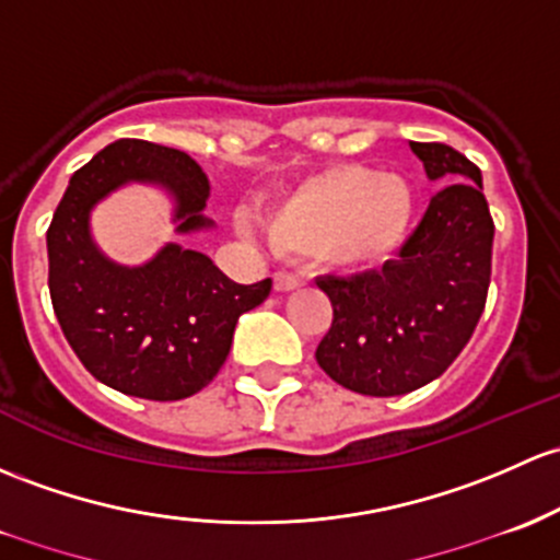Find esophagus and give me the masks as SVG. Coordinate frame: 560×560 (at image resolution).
I'll list each match as a JSON object with an SVG mask.
<instances>
[{
  "label": "esophagus",
  "mask_w": 560,
  "mask_h": 560,
  "mask_svg": "<svg viewBox=\"0 0 560 560\" xmlns=\"http://www.w3.org/2000/svg\"><path fill=\"white\" fill-rule=\"evenodd\" d=\"M273 287L276 292H292L300 287V279L295 273H287V270H279V273H273Z\"/></svg>",
  "instance_id": "34e87169"
}]
</instances>
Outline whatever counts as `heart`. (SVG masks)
Returning a JSON list of instances; mask_svg holds the SVG:
<instances>
[{"label":"heart","mask_w":560,"mask_h":560,"mask_svg":"<svg viewBox=\"0 0 560 560\" xmlns=\"http://www.w3.org/2000/svg\"><path fill=\"white\" fill-rule=\"evenodd\" d=\"M416 225V190L405 176L346 163L308 176L268 209L270 244L346 270L384 268Z\"/></svg>","instance_id":"b5f03b06"}]
</instances>
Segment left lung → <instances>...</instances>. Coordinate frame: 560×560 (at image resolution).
Masks as SVG:
<instances>
[{
  "instance_id": "left-lung-1",
  "label": "left lung",
  "mask_w": 560,
  "mask_h": 560,
  "mask_svg": "<svg viewBox=\"0 0 560 560\" xmlns=\"http://www.w3.org/2000/svg\"><path fill=\"white\" fill-rule=\"evenodd\" d=\"M432 182H445L397 260L316 281L332 325L316 362L335 384L397 397L440 378L478 327L491 284L493 220L480 168L440 141H410Z\"/></svg>"
}]
</instances>
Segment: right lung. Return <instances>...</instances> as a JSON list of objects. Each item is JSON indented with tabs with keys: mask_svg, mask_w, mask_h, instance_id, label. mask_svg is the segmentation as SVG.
I'll use <instances>...</instances> for the list:
<instances>
[{
	"mask_svg": "<svg viewBox=\"0 0 560 560\" xmlns=\"http://www.w3.org/2000/svg\"><path fill=\"white\" fill-rule=\"evenodd\" d=\"M126 182L174 196L176 231L209 228V179L187 152L120 139L69 179L47 228L52 311L88 373L122 394L155 402L192 397L225 364L241 314L260 305L270 279L235 284L209 257L166 244L139 268L112 262L93 244L91 209Z\"/></svg>",
	"mask_w": 560,
	"mask_h": 560,
	"instance_id": "right-lung-1",
	"label": "right lung"
}]
</instances>
